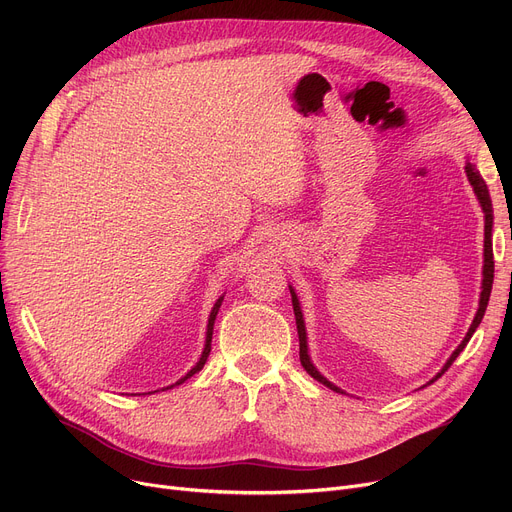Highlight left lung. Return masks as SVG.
<instances>
[{"label":"left lung","mask_w":512,"mask_h":512,"mask_svg":"<svg viewBox=\"0 0 512 512\" xmlns=\"http://www.w3.org/2000/svg\"><path fill=\"white\" fill-rule=\"evenodd\" d=\"M465 170H467V178H469V182H471V186H473V191H475V195H477V199H479V203H481V207H483V213H486V245H483L486 249H483V284H481V299H479V309H477V313H475V319H473V324H471L467 336L463 338V342L459 344V348H456V351L452 353V357L448 359V363L442 367V371L436 375V378H434L432 382H436V380L440 378V375L454 363V359L461 355V351L467 346V342L471 340L473 332H475L477 326L481 324L483 313H486V307H488V301H490V292H492V284H494V251H492V220H494V215H492V199H490V193H488V186H486V182H483V178H481V174L477 172V168H475L473 164H467ZM290 294H292L294 317H297L301 365L305 367V371L311 375V378H315L317 382L328 386V388L334 390V392H342L340 388H336L334 384H330V382L324 378V375H321V373L313 367V363H311V359H309V355H307V334H305L301 305H299L297 294H294L292 288H290ZM432 382H429V384H432Z\"/></svg>","instance_id":"obj_1"}]
</instances>
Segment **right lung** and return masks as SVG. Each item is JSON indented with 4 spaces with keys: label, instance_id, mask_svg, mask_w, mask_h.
<instances>
[{
    "label": "right lung",
    "instance_id": "add662e5",
    "mask_svg": "<svg viewBox=\"0 0 512 512\" xmlns=\"http://www.w3.org/2000/svg\"><path fill=\"white\" fill-rule=\"evenodd\" d=\"M222 301H224V297H220L218 299V303L213 305V309H211V315H209V324H207V338H205V348H203V355H201V359H199V363L188 371L182 380H178L174 386H178V384H182L184 380H188L191 378V375H195L197 371H201L203 369V365H205V361H207V357H209V351H211V336H213V321H215V315H218V311H220V305H222ZM172 388V386H170ZM168 390V388H166Z\"/></svg>",
    "mask_w": 512,
    "mask_h": 512
}]
</instances>
